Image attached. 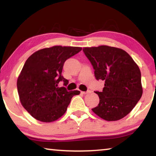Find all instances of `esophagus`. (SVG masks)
Wrapping results in <instances>:
<instances>
[{
    "label": "esophagus",
    "instance_id": "obj_1",
    "mask_svg": "<svg viewBox=\"0 0 156 156\" xmlns=\"http://www.w3.org/2000/svg\"><path fill=\"white\" fill-rule=\"evenodd\" d=\"M90 91H81V94H87L89 93H90Z\"/></svg>",
    "mask_w": 156,
    "mask_h": 156
}]
</instances>
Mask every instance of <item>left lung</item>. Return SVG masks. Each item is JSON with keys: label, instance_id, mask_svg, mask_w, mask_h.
Segmentation results:
<instances>
[{"label": "left lung", "instance_id": "obj_1", "mask_svg": "<svg viewBox=\"0 0 156 156\" xmlns=\"http://www.w3.org/2000/svg\"><path fill=\"white\" fill-rule=\"evenodd\" d=\"M98 80L105 81L102 91H95L100 102L92 111L107 121L129 114L142 95L141 72L133 58L122 49L107 45L84 47Z\"/></svg>", "mask_w": 156, "mask_h": 156}]
</instances>
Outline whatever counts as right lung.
<instances>
[{
  "label": "right lung",
  "mask_w": 156,
  "mask_h": 156,
  "mask_svg": "<svg viewBox=\"0 0 156 156\" xmlns=\"http://www.w3.org/2000/svg\"><path fill=\"white\" fill-rule=\"evenodd\" d=\"M82 50V47L56 45L34 52L26 60L17 80L19 100L35 119L51 122L65 114L71 100L80 91L59 87L65 62Z\"/></svg>",
  "instance_id": "right-lung-1"
}]
</instances>
